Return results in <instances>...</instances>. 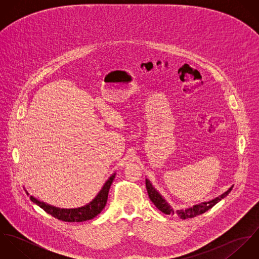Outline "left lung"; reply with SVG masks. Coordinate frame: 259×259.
Returning a JSON list of instances; mask_svg holds the SVG:
<instances>
[{"instance_id": "8db88e82", "label": "left lung", "mask_w": 259, "mask_h": 259, "mask_svg": "<svg viewBox=\"0 0 259 259\" xmlns=\"http://www.w3.org/2000/svg\"><path fill=\"white\" fill-rule=\"evenodd\" d=\"M146 186H147V190H148V196L149 199L152 201V203L157 207V209H159L161 212L165 213V214H178L182 220H186V219H191V218H195L199 214L204 213L205 211H207L208 209H210L212 206H214L219 201H221L222 198H224L232 189L233 186H230L224 193H222V195L209 200V201H205V202H201L198 204L193 205L192 207H188L185 209H180V210H174V208L169 205V203L162 197V195L153 187V185H151V183L148 181V179H146Z\"/></svg>"}]
</instances>
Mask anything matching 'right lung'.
Returning <instances> with one entry per match:
<instances>
[{
  "label": "right lung",
  "mask_w": 259,
  "mask_h": 259,
  "mask_svg": "<svg viewBox=\"0 0 259 259\" xmlns=\"http://www.w3.org/2000/svg\"><path fill=\"white\" fill-rule=\"evenodd\" d=\"M114 177H115V174H113L109 178V180L102 187L100 192L90 203L77 208H60V207H56L54 205L48 204L44 201H40L32 195L30 198L34 203H36L40 208H42L47 213L51 214L52 217L60 221L68 222H81L90 221L96 218L98 214H100L101 211L105 208L108 200L109 190L114 180ZM27 194H29L28 191H27Z\"/></svg>",
  "instance_id": "add662e5"
}]
</instances>
